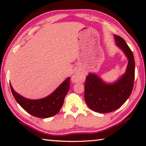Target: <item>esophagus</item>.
<instances>
[{
  "mask_svg": "<svg viewBox=\"0 0 146 146\" xmlns=\"http://www.w3.org/2000/svg\"><path fill=\"white\" fill-rule=\"evenodd\" d=\"M84 78V77L83 74L80 71H76L72 76V80L74 82H82Z\"/></svg>",
  "mask_w": 146,
  "mask_h": 146,
  "instance_id": "34e87169",
  "label": "esophagus"
}]
</instances>
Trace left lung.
Returning <instances> with one entry per match:
<instances>
[{"instance_id":"1","label":"left lung","mask_w":146,"mask_h":146,"mask_svg":"<svg viewBox=\"0 0 146 146\" xmlns=\"http://www.w3.org/2000/svg\"><path fill=\"white\" fill-rule=\"evenodd\" d=\"M116 44L128 58L124 74L112 84H107L95 74L86 76L84 86L86 103L93 111L109 113L120 108L132 92L135 78V61L133 52L122 38L114 35Z\"/></svg>"}]
</instances>
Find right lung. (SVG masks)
<instances>
[{
    "mask_svg": "<svg viewBox=\"0 0 146 146\" xmlns=\"http://www.w3.org/2000/svg\"><path fill=\"white\" fill-rule=\"evenodd\" d=\"M70 79V78L65 80L50 95L39 100L25 98L14 90L11 84L10 86L16 101L25 110L35 117L47 118L56 114L61 109L69 90Z\"/></svg>",
    "mask_w": 146,
    "mask_h": 146,
    "instance_id": "obj_1",
    "label": "right lung"
}]
</instances>
